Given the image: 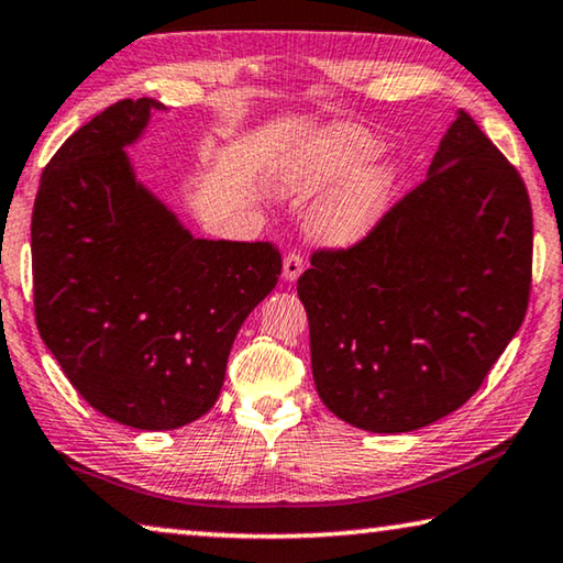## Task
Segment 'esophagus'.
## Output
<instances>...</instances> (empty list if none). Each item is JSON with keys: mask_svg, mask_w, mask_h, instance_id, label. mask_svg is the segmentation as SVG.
<instances>
[{"mask_svg": "<svg viewBox=\"0 0 563 563\" xmlns=\"http://www.w3.org/2000/svg\"><path fill=\"white\" fill-rule=\"evenodd\" d=\"M302 267H306V261H302V255L300 253H296V250H292V253H288L283 257V278L285 280H298L300 278V273H302Z\"/></svg>", "mask_w": 563, "mask_h": 563, "instance_id": "esophagus-1", "label": "esophagus"}]
</instances>
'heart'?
<instances>
[{
  "label": "heart",
  "instance_id": "b5f03b06",
  "mask_svg": "<svg viewBox=\"0 0 563 563\" xmlns=\"http://www.w3.org/2000/svg\"><path fill=\"white\" fill-rule=\"evenodd\" d=\"M380 142L355 124H333L292 150L283 165V187L310 198L333 187L310 218L313 233L333 245L358 243L388 210L396 187L390 165H365Z\"/></svg>",
  "mask_w": 563,
  "mask_h": 563
}]
</instances>
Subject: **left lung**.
<instances>
[{
	"mask_svg": "<svg viewBox=\"0 0 563 563\" xmlns=\"http://www.w3.org/2000/svg\"><path fill=\"white\" fill-rule=\"evenodd\" d=\"M531 255L519 169L461 110L426 180L298 278L320 400L373 433L453 413L523 323Z\"/></svg>",
	"mask_w": 563,
	"mask_h": 563,
	"instance_id": "left-lung-1",
	"label": "left lung"
}]
</instances>
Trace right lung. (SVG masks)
Returning a JSON list of instances; mask_svg holds the SVG:
<instances>
[{
    "label": "right lung",
    "instance_id": "right-lung-1",
    "mask_svg": "<svg viewBox=\"0 0 563 563\" xmlns=\"http://www.w3.org/2000/svg\"><path fill=\"white\" fill-rule=\"evenodd\" d=\"M150 97L122 100L67 137L32 210L34 318L89 406L140 431L208 413L243 320L275 288L271 243L192 238L135 180L124 147Z\"/></svg>",
    "mask_w": 563,
    "mask_h": 563
}]
</instances>
